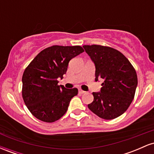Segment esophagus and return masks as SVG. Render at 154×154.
Instances as JSON below:
<instances>
[{"mask_svg": "<svg viewBox=\"0 0 154 154\" xmlns=\"http://www.w3.org/2000/svg\"><path fill=\"white\" fill-rule=\"evenodd\" d=\"M79 94H84V93H85V91H82V90H79Z\"/></svg>", "mask_w": 154, "mask_h": 154, "instance_id": "1", "label": "esophagus"}]
</instances>
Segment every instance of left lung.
<instances>
[{"instance_id": "8db88e82", "label": "left lung", "mask_w": 154, "mask_h": 154, "mask_svg": "<svg viewBox=\"0 0 154 154\" xmlns=\"http://www.w3.org/2000/svg\"><path fill=\"white\" fill-rule=\"evenodd\" d=\"M95 66V81L103 79L100 92L93 95L88 106L104 119H113L124 114L131 104L137 85L135 69L124 55L111 47L83 45Z\"/></svg>"}]
</instances>
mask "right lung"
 <instances>
[{
    "label": "right lung",
    "mask_w": 154,
    "mask_h": 154,
    "mask_svg": "<svg viewBox=\"0 0 154 154\" xmlns=\"http://www.w3.org/2000/svg\"><path fill=\"white\" fill-rule=\"evenodd\" d=\"M84 52L81 46L53 45L44 49L28 65L22 76V98L33 116L45 122H54L66 112L77 88L58 85L69 61Z\"/></svg>",
    "instance_id": "obj_1"
}]
</instances>
